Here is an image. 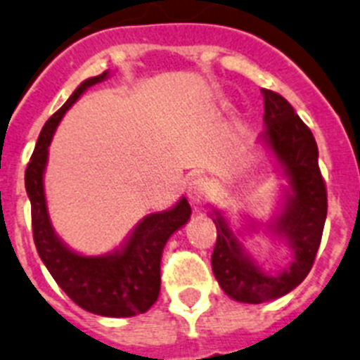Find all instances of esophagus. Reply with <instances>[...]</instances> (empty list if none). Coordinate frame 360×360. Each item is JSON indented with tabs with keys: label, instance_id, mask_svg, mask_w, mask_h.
Instances as JSON below:
<instances>
[{
	"label": "esophagus",
	"instance_id": "esophagus-1",
	"mask_svg": "<svg viewBox=\"0 0 360 360\" xmlns=\"http://www.w3.org/2000/svg\"><path fill=\"white\" fill-rule=\"evenodd\" d=\"M188 199L191 204H202L210 197V181L206 177H195L188 184Z\"/></svg>",
	"mask_w": 360,
	"mask_h": 360
}]
</instances>
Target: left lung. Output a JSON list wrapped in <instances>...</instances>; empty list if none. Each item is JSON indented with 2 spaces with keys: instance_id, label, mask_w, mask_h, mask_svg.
Masks as SVG:
<instances>
[{
  "instance_id": "1",
  "label": "left lung",
  "mask_w": 360,
  "mask_h": 360,
  "mask_svg": "<svg viewBox=\"0 0 360 360\" xmlns=\"http://www.w3.org/2000/svg\"><path fill=\"white\" fill-rule=\"evenodd\" d=\"M261 94L266 124L263 140L290 179V193L281 217L275 220V231L290 241L295 259L281 274H264L245 256L226 218L217 211L213 218L217 226V245L211 256L213 274L221 290L245 304L282 297L307 277L316 259L327 218V186L318 165L316 140L281 94L266 89Z\"/></svg>"
}]
</instances>
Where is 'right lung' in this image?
Masks as SVG:
<instances>
[{
    "instance_id": "add662e5",
    "label": "right lung",
    "mask_w": 360,
    "mask_h": 360,
    "mask_svg": "<svg viewBox=\"0 0 360 360\" xmlns=\"http://www.w3.org/2000/svg\"><path fill=\"white\" fill-rule=\"evenodd\" d=\"M108 72L85 79L62 108L44 124L30 163L25 184L32 202L33 241L40 259L72 302L99 316L127 318L149 311L160 295V263L165 243L183 227L191 210L181 199L172 210L150 213L134 227L122 248L104 256H82L58 240L49 221L44 197V169L48 147L63 113L89 86L103 82Z\"/></svg>"
}]
</instances>
